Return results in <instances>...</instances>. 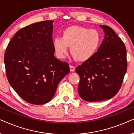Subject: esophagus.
<instances>
[{
    "mask_svg": "<svg viewBox=\"0 0 134 134\" xmlns=\"http://www.w3.org/2000/svg\"><path fill=\"white\" fill-rule=\"evenodd\" d=\"M69 69H70L71 72H74L75 71V68L72 65H69Z\"/></svg>",
    "mask_w": 134,
    "mask_h": 134,
    "instance_id": "1",
    "label": "esophagus"
}]
</instances>
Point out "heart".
Returning <instances> with one entry per match:
<instances>
[{"label":"heart","instance_id":"heart-1","mask_svg":"<svg viewBox=\"0 0 134 134\" xmlns=\"http://www.w3.org/2000/svg\"><path fill=\"white\" fill-rule=\"evenodd\" d=\"M101 41V35L97 30L71 25L63 31L62 38H55L53 47L58 58H65L68 47H71V53L75 59L85 62L94 56Z\"/></svg>","mask_w":134,"mask_h":134}]
</instances>
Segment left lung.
Here are the masks:
<instances>
[{"mask_svg": "<svg viewBox=\"0 0 134 134\" xmlns=\"http://www.w3.org/2000/svg\"><path fill=\"white\" fill-rule=\"evenodd\" d=\"M99 27L105 35L98 51L92 58L76 68L80 77L79 94L88 102L101 101L115 96L127 71L124 43L110 27Z\"/></svg>", "mask_w": 134, "mask_h": 134, "instance_id": "1", "label": "left lung"}]
</instances>
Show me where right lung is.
Here are the masks:
<instances>
[{
    "label": "right lung",
    "mask_w": 134,
    "mask_h": 134,
    "mask_svg": "<svg viewBox=\"0 0 134 134\" xmlns=\"http://www.w3.org/2000/svg\"><path fill=\"white\" fill-rule=\"evenodd\" d=\"M53 23L41 21L21 29L5 53L8 82L28 103L40 105L50 101L59 82L69 72L68 63L54 55Z\"/></svg>",
    "instance_id": "add662e5"
}]
</instances>
